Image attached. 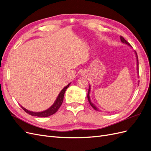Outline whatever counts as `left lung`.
Here are the masks:
<instances>
[{
  "instance_id": "1",
  "label": "left lung",
  "mask_w": 151,
  "mask_h": 151,
  "mask_svg": "<svg viewBox=\"0 0 151 151\" xmlns=\"http://www.w3.org/2000/svg\"><path fill=\"white\" fill-rule=\"evenodd\" d=\"M120 40H121V41L123 43H124V44H125V45H128V46H131V45H130V44L126 41L125 39L122 37V36H120ZM135 55H136V58H137V72L139 71V61H138V57H137V53H136V52L135 51ZM90 89H91V88H90V85L89 86V89H88V95H87V97H88V101H89V103H90V105L92 106V107H93L95 110H98V111H99L100 110H99L98 109H97L96 106H95V105L94 104H93L91 103V100H90Z\"/></svg>"
}]
</instances>
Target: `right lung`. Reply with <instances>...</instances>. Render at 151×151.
<instances>
[{
  "label": "right lung",
  "instance_id": "right-lung-1",
  "mask_svg": "<svg viewBox=\"0 0 151 151\" xmlns=\"http://www.w3.org/2000/svg\"><path fill=\"white\" fill-rule=\"evenodd\" d=\"M71 84L69 83L67 86H66L64 88H63L61 91L60 93L58 95L57 99L56 100V101H55V103L53 104V105L50 107L48 109L42 111H40V112H35V111H29L27 109H26L25 108H24L23 106H21V108L26 111V112L28 114H29L32 116H40V117H47V116H49L52 114H55L56 111L58 110V109H60V107L61 106L63 101V98H64V95L66 91V90L68 88V86H70V85Z\"/></svg>",
  "mask_w": 151,
  "mask_h": 151
}]
</instances>
